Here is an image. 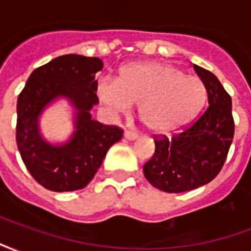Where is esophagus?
I'll list each match as a JSON object with an SVG mask.
<instances>
[{"label": "esophagus", "mask_w": 251, "mask_h": 251, "mask_svg": "<svg viewBox=\"0 0 251 251\" xmlns=\"http://www.w3.org/2000/svg\"><path fill=\"white\" fill-rule=\"evenodd\" d=\"M124 136H125V138H127V140H136L137 137H138V134L133 130H125Z\"/></svg>", "instance_id": "1"}]
</instances>
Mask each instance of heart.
I'll use <instances>...</instances> for the list:
<instances>
[{"instance_id": "b5f03b06", "label": "heart", "mask_w": 251, "mask_h": 251, "mask_svg": "<svg viewBox=\"0 0 251 251\" xmlns=\"http://www.w3.org/2000/svg\"><path fill=\"white\" fill-rule=\"evenodd\" d=\"M100 100L115 111L127 113L140 104V120L156 134H171L188 124L204 106L207 90L199 77L164 63H134L118 80L102 79Z\"/></svg>"}]
</instances>
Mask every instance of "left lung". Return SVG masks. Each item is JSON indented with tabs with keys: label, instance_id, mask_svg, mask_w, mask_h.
I'll list each match as a JSON object with an SVG mask.
<instances>
[{
	"label": "left lung",
	"instance_id": "obj_1",
	"mask_svg": "<svg viewBox=\"0 0 251 251\" xmlns=\"http://www.w3.org/2000/svg\"><path fill=\"white\" fill-rule=\"evenodd\" d=\"M194 70L204 83L208 107L171 138L154 136V153L144 164L145 179L169 194L191 191L215 179L234 138L231 97L212 72L196 64Z\"/></svg>",
	"mask_w": 251,
	"mask_h": 251
}]
</instances>
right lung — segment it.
Listing matches in <instances>:
<instances>
[{
    "label": "right lung",
    "mask_w": 251,
    "mask_h": 251,
    "mask_svg": "<svg viewBox=\"0 0 251 251\" xmlns=\"http://www.w3.org/2000/svg\"><path fill=\"white\" fill-rule=\"evenodd\" d=\"M103 68L98 57L63 55L30 74L17 99V148L32 177L44 188L67 192L84 188L93 180L111 145L124 130L91 120L99 102L95 74ZM64 96L77 109L75 128L64 146H51L40 136L38 115L47 104Z\"/></svg>",
    "instance_id": "obj_1"
}]
</instances>
